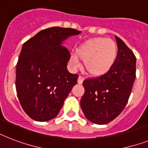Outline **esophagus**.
Returning a JSON list of instances; mask_svg holds the SVG:
<instances>
[{
    "mask_svg": "<svg viewBox=\"0 0 148 148\" xmlns=\"http://www.w3.org/2000/svg\"><path fill=\"white\" fill-rule=\"evenodd\" d=\"M84 80V77H83L82 76H79L78 77V79H77V83L81 84L83 83Z\"/></svg>",
    "mask_w": 148,
    "mask_h": 148,
    "instance_id": "obj_1",
    "label": "esophagus"
}]
</instances>
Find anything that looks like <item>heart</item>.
I'll list each match as a JSON object with an SVG mask.
<instances>
[{
  "label": "heart",
  "instance_id": "heart-1",
  "mask_svg": "<svg viewBox=\"0 0 148 148\" xmlns=\"http://www.w3.org/2000/svg\"><path fill=\"white\" fill-rule=\"evenodd\" d=\"M117 51L116 43L111 39L95 38L81 45L77 49V55L84 60L88 73L97 77L107 74L111 69L117 58ZM77 56L71 55L70 58V64L74 69L81 67Z\"/></svg>",
  "mask_w": 148,
  "mask_h": 148
}]
</instances>
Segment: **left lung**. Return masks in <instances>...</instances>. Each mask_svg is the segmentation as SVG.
I'll list each match as a JSON object with an SVG mask.
<instances>
[{
    "label": "left lung",
    "mask_w": 148,
    "mask_h": 148,
    "mask_svg": "<svg viewBox=\"0 0 148 148\" xmlns=\"http://www.w3.org/2000/svg\"><path fill=\"white\" fill-rule=\"evenodd\" d=\"M117 56L111 69L102 76L84 81L81 108L86 118L96 124L112 121L122 112L136 77V58L121 39L115 37Z\"/></svg>",
    "instance_id": "1"
}]
</instances>
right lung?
<instances>
[{
  "label": "right lung",
  "instance_id": "1",
  "mask_svg": "<svg viewBox=\"0 0 148 148\" xmlns=\"http://www.w3.org/2000/svg\"><path fill=\"white\" fill-rule=\"evenodd\" d=\"M81 33L53 27L38 32L22 46L16 67V90L22 108L34 121L54 118L77 84L78 75L67 71L71 54L62 45Z\"/></svg>",
  "mask_w": 148,
  "mask_h": 148
}]
</instances>
